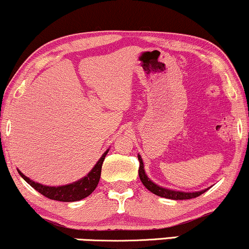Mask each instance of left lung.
Instances as JSON below:
<instances>
[{
  "instance_id": "8db88e82",
  "label": "left lung",
  "mask_w": 249,
  "mask_h": 249,
  "mask_svg": "<svg viewBox=\"0 0 249 249\" xmlns=\"http://www.w3.org/2000/svg\"><path fill=\"white\" fill-rule=\"evenodd\" d=\"M138 160H139L140 166H139V177L141 182L143 184V186L147 188L148 191H150L152 193L159 195L161 197H165V199H171V200H188L193 199V197L199 196V195L203 194L207 190L200 191V192H180V191H174L169 190V188H164L162 186H159V185L155 184V182L150 180L149 178L147 177L146 172H144V166L142 159H141L140 155H138Z\"/></svg>"
}]
</instances>
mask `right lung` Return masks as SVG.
I'll use <instances>...</instances> for the list:
<instances>
[{
  "label": "right lung",
  "mask_w": 249,
  "mask_h": 249,
  "mask_svg": "<svg viewBox=\"0 0 249 249\" xmlns=\"http://www.w3.org/2000/svg\"><path fill=\"white\" fill-rule=\"evenodd\" d=\"M108 152L109 149L105 152V154L101 156V159L97 161L96 164L94 165V168L90 170L89 174L86 177L79 179L78 181L72 182V184L63 185V186H46V185L39 184V182L31 180L30 178L21 174L19 170H17L18 174L21 176V178L27 184H30L34 190H36L39 193L45 195L48 199L62 201V202H74V201H79L87 197L96 188L97 184H99L100 177H101L103 161H105V157Z\"/></svg>",
  "instance_id": "add662e5"
}]
</instances>
